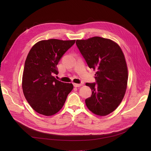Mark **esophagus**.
<instances>
[{
    "mask_svg": "<svg viewBox=\"0 0 151 151\" xmlns=\"http://www.w3.org/2000/svg\"><path fill=\"white\" fill-rule=\"evenodd\" d=\"M81 85H82L81 83H73V86L75 87H81Z\"/></svg>",
    "mask_w": 151,
    "mask_h": 151,
    "instance_id": "esophagus-1",
    "label": "esophagus"
}]
</instances>
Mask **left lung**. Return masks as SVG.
Returning a JSON list of instances; mask_svg holds the SVG:
<instances>
[{
  "label": "left lung",
  "instance_id": "8db88e82",
  "mask_svg": "<svg viewBox=\"0 0 151 151\" xmlns=\"http://www.w3.org/2000/svg\"><path fill=\"white\" fill-rule=\"evenodd\" d=\"M76 44L88 67L97 70L96 82L85 83L92 91L86 105L96 115H108L116 109L125 93L128 70L124 54L115 42L98 36L76 40Z\"/></svg>",
  "mask_w": 151,
  "mask_h": 151
}]
</instances>
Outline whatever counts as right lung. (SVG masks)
<instances>
[{"instance_id": "1", "label": "right lung", "mask_w": 151, "mask_h": 151, "mask_svg": "<svg viewBox=\"0 0 151 151\" xmlns=\"http://www.w3.org/2000/svg\"><path fill=\"white\" fill-rule=\"evenodd\" d=\"M75 43V40H41L29 51L24 63L22 88L27 102L36 112L45 116L55 114L73 90L72 83L62 82L54 75L58 73L59 61Z\"/></svg>"}]
</instances>
